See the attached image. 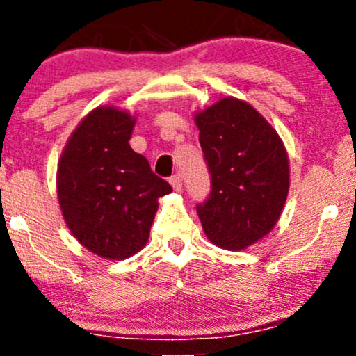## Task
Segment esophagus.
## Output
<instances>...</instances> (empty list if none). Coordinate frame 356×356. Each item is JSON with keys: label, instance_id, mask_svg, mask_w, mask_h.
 Instances as JSON below:
<instances>
[{"label": "esophagus", "instance_id": "1", "mask_svg": "<svg viewBox=\"0 0 356 356\" xmlns=\"http://www.w3.org/2000/svg\"><path fill=\"white\" fill-rule=\"evenodd\" d=\"M169 182H170V186H172V189L174 191H182V179H181V175H172V177L169 179Z\"/></svg>", "mask_w": 356, "mask_h": 356}]
</instances>
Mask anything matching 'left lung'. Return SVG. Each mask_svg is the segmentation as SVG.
<instances>
[{
  "label": "left lung",
  "instance_id": "left-lung-1",
  "mask_svg": "<svg viewBox=\"0 0 356 356\" xmlns=\"http://www.w3.org/2000/svg\"><path fill=\"white\" fill-rule=\"evenodd\" d=\"M211 172L209 199L197 206L202 229L216 246L241 251L276 226L289 191L286 147L248 102L224 97L194 113Z\"/></svg>",
  "mask_w": 356,
  "mask_h": 356
}]
</instances>
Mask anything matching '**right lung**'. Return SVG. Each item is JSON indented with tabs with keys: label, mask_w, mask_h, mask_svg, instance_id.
Returning a JSON list of instances; mask_svg holds the SVG:
<instances>
[{
	"label": "right lung",
	"mask_w": 356,
	"mask_h": 356,
	"mask_svg": "<svg viewBox=\"0 0 356 356\" xmlns=\"http://www.w3.org/2000/svg\"><path fill=\"white\" fill-rule=\"evenodd\" d=\"M136 115L97 107L73 130L56 169V194L68 229L104 259L137 254L149 241L159 197L172 187L134 152Z\"/></svg>",
	"instance_id": "right-lung-1"
}]
</instances>
